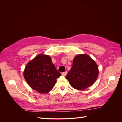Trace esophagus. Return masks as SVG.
Returning a JSON list of instances; mask_svg holds the SVG:
<instances>
[{"label": "esophagus", "instance_id": "1", "mask_svg": "<svg viewBox=\"0 0 122 122\" xmlns=\"http://www.w3.org/2000/svg\"><path fill=\"white\" fill-rule=\"evenodd\" d=\"M67 74V72H64L63 73H62V74H61V75L64 76H66V75Z\"/></svg>", "mask_w": 122, "mask_h": 122}]
</instances>
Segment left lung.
I'll list each match as a JSON object with an SVG mask.
<instances>
[{
  "instance_id": "obj_1",
  "label": "left lung",
  "mask_w": 122,
  "mask_h": 122,
  "mask_svg": "<svg viewBox=\"0 0 122 122\" xmlns=\"http://www.w3.org/2000/svg\"><path fill=\"white\" fill-rule=\"evenodd\" d=\"M99 74L97 64L86 54L77 55L71 69L66 75L70 85L75 89L83 90L93 85Z\"/></svg>"
}]
</instances>
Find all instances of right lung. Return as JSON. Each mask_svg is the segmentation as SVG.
I'll return each mask as SVG.
<instances>
[{
  "label": "right lung",
  "mask_w": 122,
  "mask_h": 122,
  "mask_svg": "<svg viewBox=\"0 0 122 122\" xmlns=\"http://www.w3.org/2000/svg\"><path fill=\"white\" fill-rule=\"evenodd\" d=\"M23 74L29 86L41 94L47 93L52 90L56 79L61 75L52 64L51 57L44 54L38 55L29 61Z\"/></svg>",
  "instance_id": "obj_1"
}]
</instances>
